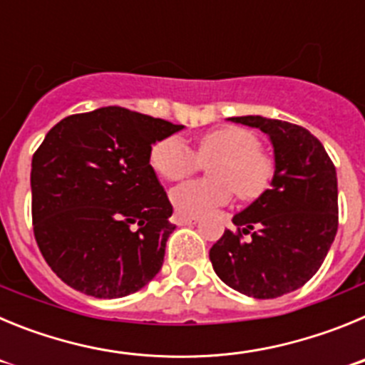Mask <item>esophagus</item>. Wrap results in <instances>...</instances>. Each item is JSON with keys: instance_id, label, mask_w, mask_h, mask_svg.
I'll use <instances>...</instances> for the list:
<instances>
[{"instance_id": "1", "label": "esophagus", "mask_w": 365, "mask_h": 365, "mask_svg": "<svg viewBox=\"0 0 365 365\" xmlns=\"http://www.w3.org/2000/svg\"><path fill=\"white\" fill-rule=\"evenodd\" d=\"M173 221L179 227H186V225H195L197 222V217H190V215H182V214H175L173 215Z\"/></svg>"}]
</instances>
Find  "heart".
<instances>
[{"mask_svg":"<svg viewBox=\"0 0 365 365\" xmlns=\"http://www.w3.org/2000/svg\"><path fill=\"white\" fill-rule=\"evenodd\" d=\"M197 156L206 164L208 179L188 180L170 192V201L182 215H202L227 205L234 190L250 201L265 192L274 173L272 160L259 150L256 135L245 128L227 125L208 131L197 143ZM150 163L166 180L188 177L199 160L180 137H166L151 148Z\"/></svg>","mask_w":365,"mask_h":365,"instance_id":"obj_1","label":"heart"}]
</instances>
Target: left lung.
<instances>
[{"instance_id": "obj_1", "label": "left lung", "mask_w": 365, "mask_h": 365, "mask_svg": "<svg viewBox=\"0 0 365 365\" xmlns=\"http://www.w3.org/2000/svg\"><path fill=\"white\" fill-rule=\"evenodd\" d=\"M228 120L257 128L274 148L270 188L235 214L210 248L215 274L234 291L270 299L292 292L318 272L338 230L336 168L309 130L248 115Z\"/></svg>"}]
</instances>
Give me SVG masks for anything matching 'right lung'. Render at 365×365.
Here are the masks:
<instances>
[{"label": "right lung", "instance_id": "obj_1", "mask_svg": "<svg viewBox=\"0 0 365 365\" xmlns=\"http://www.w3.org/2000/svg\"><path fill=\"white\" fill-rule=\"evenodd\" d=\"M182 128L109 106L71 115L45 135L32 157V225L63 283L111 299L157 276L175 225L150 153Z\"/></svg>", "mask_w": 365, "mask_h": 365}]
</instances>
